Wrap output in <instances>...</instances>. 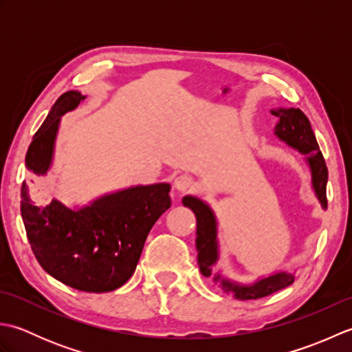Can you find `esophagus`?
Listing matches in <instances>:
<instances>
[{
  "label": "esophagus",
  "instance_id": "34e87169",
  "mask_svg": "<svg viewBox=\"0 0 352 352\" xmlns=\"http://www.w3.org/2000/svg\"><path fill=\"white\" fill-rule=\"evenodd\" d=\"M193 186V180L189 175H178L174 180V189L178 192H184Z\"/></svg>",
  "mask_w": 352,
  "mask_h": 352
}]
</instances>
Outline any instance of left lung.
Returning <instances> with one entry per match:
<instances>
[{"label":"left lung","mask_w":352,"mask_h":352,"mask_svg":"<svg viewBox=\"0 0 352 352\" xmlns=\"http://www.w3.org/2000/svg\"><path fill=\"white\" fill-rule=\"evenodd\" d=\"M271 113L280 119L276 122L274 134L287 146L296 149L304 155L311 174V188L319 201V204L327 210V182L328 169L325 160L316 142L315 133L311 130L310 121L300 109H272ZM183 206L189 207L197 216V251L199 271L204 276H212L214 284L231 294L236 300H258V298L275 294L284 287L290 286L295 280V271H280L254 283H239L216 272L214 265L219 260L218 242V219L214 212L206 201L193 195L183 197Z\"/></svg>","instance_id":"left-lung-1"}]
</instances>
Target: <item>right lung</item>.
Here are the masks:
<instances>
[{
  "label": "right lung",
  "instance_id": "1",
  "mask_svg": "<svg viewBox=\"0 0 352 352\" xmlns=\"http://www.w3.org/2000/svg\"><path fill=\"white\" fill-rule=\"evenodd\" d=\"M86 96L78 91L60 95L25 155V166L42 182L52 166L62 116L77 109ZM169 183L131 186L69 207L58 199L36 204L32 186L21 189V214L28 242L39 265L72 289L111 292L129 281L138 266L149 230L170 207Z\"/></svg>",
  "mask_w": 352,
  "mask_h": 352
}]
</instances>
